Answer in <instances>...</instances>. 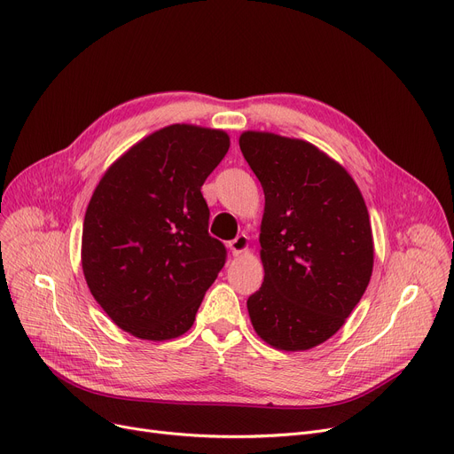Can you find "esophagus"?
I'll use <instances>...</instances> for the list:
<instances>
[{"label": "esophagus", "instance_id": "1", "mask_svg": "<svg viewBox=\"0 0 454 454\" xmlns=\"http://www.w3.org/2000/svg\"><path fill=\"white\" fill-rule=\"evenodd\" d=\"M228 247H230V250H231L233 255L245 254V252L248 250V237H247L245 233H240V235H237L233 240H230Z\"/></svg>", "mask_w": 454, "mask_h": 454}]
</instances>
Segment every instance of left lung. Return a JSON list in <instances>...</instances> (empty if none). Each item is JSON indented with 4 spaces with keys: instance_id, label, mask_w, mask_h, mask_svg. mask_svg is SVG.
Returning <instances> with one entry per match:
<instances>
[{
    "instance_id": "obj_1",
    "label": "left lung",
    "mask_w": 454,
    "mask_h": 454,
    "mask_svg": "<svg viewBox=\"0 0 454 454\" xmlns=\"http://www.w3.org/2000/svg\"><path fill=\"white\" fill-rule=\"evenodd\" d=\"M239 145L264 192L252 325L274 348H312L343 326L371 281L365 200L345 168L305 140L247 131Z\"/></svg>"
}]
</instances>
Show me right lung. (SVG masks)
I'll return each mask as SVG.
<instances>
[{
  "mask_svg": "<svg viewBox=\"0 0 454 454\" xmlns=\"http://www.w3.org/2000/svg\"><path fill=\"white\" fill-rule=\"evenodd\" d=\"M224 131L173 124L135 144L102 176L82 231L97 303L140 340L183 336L226 262L200 193L224 159Z\"/></svg>",
  "mask_w": 454,
  "mask_h": 454,
  "instance_id": "1",
  "label": "right lung"
}]
</instances>
